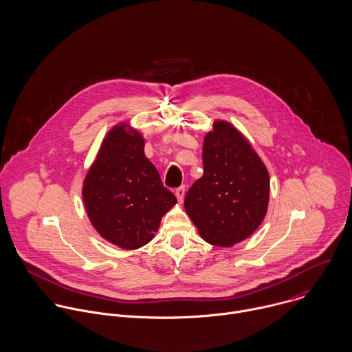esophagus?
Returning <instances> with one entry per match:
<instances>
[{
  "label": "esophagus",
  "mask_w": 352,
  "mask_h": 352,
  "mask_svg": "<svg viewBox=\"0 0 352 352\" xmlns=\"http://www.w3.org/2000/svg\"><path fill=\"white\" fill-rule=\"evenodd\" d=\"M175 195H176V198H177V201H183L184 199V195H186V187L183 186V187H179V188H176V191H175Z\"/></svg>",
  "instance_id": "34e87169"
}]
</instances>
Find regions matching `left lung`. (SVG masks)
<instances>
[{
  "label": "left lung",
  "instance_id": "left-lung-1",
  "mask_svg": "<svg viewBox=\"0 0 352 352\" xmlns=\"http://www.w3.org/2000/svg\"><path fill=\"white\" fill-rule=\"evenodd\" d=\"M203 176L184 207L204 241L232 247L258 228L270 198V176L248 141L230 123L215 122L203 142Z\"/></svg>",
  "mask_w": 352,
  "mask_h": 352
}]
</instances>
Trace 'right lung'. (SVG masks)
Here are the masks:
<instances>
[{
  "label": "right lung",
  "instance_id": "obj_1",
  "mask_svg": "<svg viewBox=\"0 0 352 352\" xmlns=\"http://www.w3.org/2000/svg\"><path fill=\"white\" fill-rule=\"evenodd\" d=\"M113 127L84 182L88 217L101 237L123 250L148 244L162 215L177 201L144 153V138Z\"/></svg>",
  "mask_w": 352,
  "mask_h": 352
}]
</instances>
